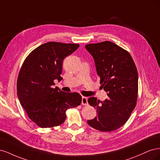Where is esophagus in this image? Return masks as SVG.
<instances>
[{"label":"esophagus","mask_w":160,"mask_h":160,"mask_svg":"<svg viewBox=\"0 0 160 160\" xmlns=\"http://www.w3.org/2000/svg\"><path fill=\"white\" fill-rule=\"evenodd\" d=\"M81 104L83 105H86L88 104V98H86V97H83L82 98V101H81Z\"/></svg>","instance_id":"1"}]
</instances>
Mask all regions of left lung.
<instances>
[{"mask_svg": "<svg viewBox=\"0 0 160 160\" xmlns=\"http://www.w3.org/2000/svg\"><path fill=\"white\" fill-rule=\"evenodd\" d=\"M95 61L101 88L108 98L101 101L92 97L90 105L98 115L88 123L101 132H112L126 123L136 105L138 74L129 53L114 42L104 41L85 45Z\"/></svg>", "mask_w": 160, "mask_h": 160, "instance_id": "1", "label": "left lung"}]
</instances>
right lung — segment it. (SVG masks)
Returning a JSON list of instances; mask_svg holds the SVG:
<instances>
[{
	"label": "right lung",
	"mask_w": 160,
	"mask_h": 160,
	"mask_svg": "<svg viewBox=\"0 0 160 160\" xmlns=\"http://www.w3.org/2000/svg\"><path fill=\"white\" fill-rule=\"evenodd\" d=\"M79 45L46 42L33 50L24 61L19 72L17 95L23 109L40 128H52L65 122L66 111L81 103L78 93H67L55 87L61 81L62 61Z\"/></svg>",
	"instance_id": "right-lung-1"
}]
</instances>
